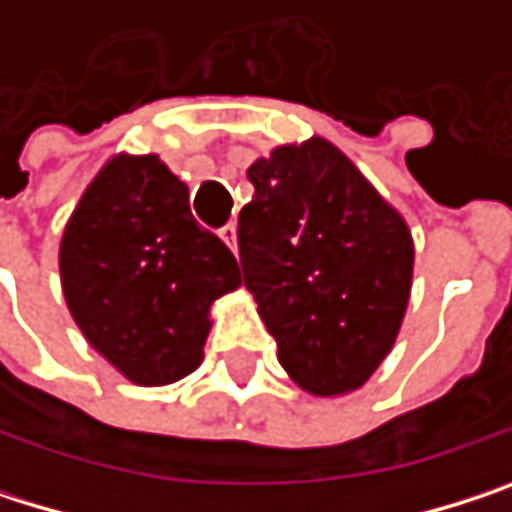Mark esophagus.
<instances>
[{
  "label": "esophagus",
  "mask_w": 512,
  "mask_h": 512,
  "mask_svg": "<svg viewBox=\"0 0 512 512\" xmlns=\"http://www.w3.org/2000/svg\"><path fill=\"white\" fill-rule=\"evenodd\" d=\"M219 237L228 243V249H231V252H237V225H234V222H228L225 228H219Z\"/></svg>",
  "instance_id": "1"
}]
</instances>
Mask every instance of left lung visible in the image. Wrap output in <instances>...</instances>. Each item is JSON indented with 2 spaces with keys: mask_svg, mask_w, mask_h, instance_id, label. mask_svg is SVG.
<instances>
[{
  "mask_svg": "<svg viewBox=\"0 0 512 512\" xmlns=\"http://www.w3.org/2000/svg\"><path fill=\"white\" fill-rule=\"evenodd\" d=\"M243 281L281 367L311 394L364 385L391 350L412 284V237L358 168L323 139L249 168Z\"/></svg>",
  "mask_w": 512,
  "mask_h": 512,
  "instance_id": "obj_1",
  "label": "left lung"
}]
</instances>
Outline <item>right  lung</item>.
<instances>
[{"label": "right lung", "mask_w": 512, "mask_h": 512, "mask_svg": "<svg viewBox=\"0 0 512 512\" xmlns=\"http://www.w3.org/2000/svg\"><path fill=\"white\" fill-rule=\"evenodd\" d=\"M58 266L76 326L136 385L192 373L210 305L240 284L231 249L195 222L186 183L156 156H115L94 177Z\"/></svg>", "instance_id": "add662e5"}]
</instances>
